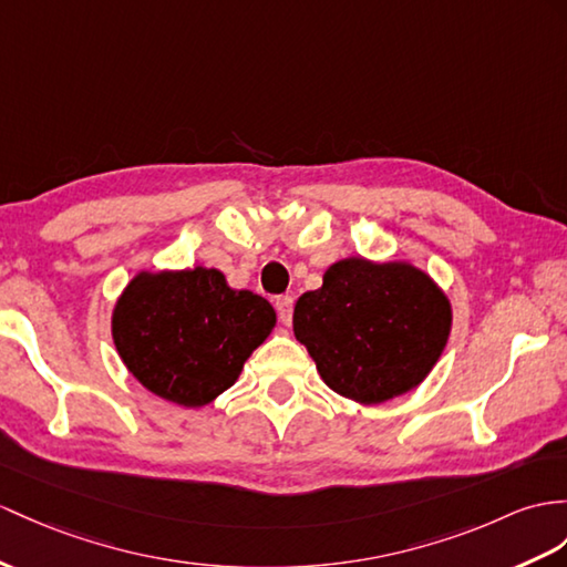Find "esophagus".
Listing matches in <instances>:
<instances>
[{
  "mask_svg": "<svg viewBox=\"0 0 567 567\" xmlns=\"http://www.w3.org/2000/svg\"><path fill=\"white\" fill-rule=\"evenodd\" d=\"M276 312H279V317H281V322L284 324H291V317H293V298L291 296H279L276 298Z\"/></svg>",
  "mask_w": 567,
  "mask_h": 567,
  "instance_id": "obj_1",
  "label": "esophagus"
}]
</instances>
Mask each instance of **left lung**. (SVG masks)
I'll return each mask as SVG.
<instances>
[{"label": "left lung", "instance_id": "1", "mask_svg": "<svg viewBox=\"0 0 567 567\" xmlns=\"http://www.w3.org/2000/svg\"><path fill=\"white\" fill-rule=\"evenodd\" d=\"M450 331L447 293L409 259L343 257L293 310V334L327 388L365 406L416 390Z\"/></svg>", "mask_w": 567, "mask_h": 567}]
</instances>
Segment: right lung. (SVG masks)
<instances>
[{
  "mask_svg": "<svg viewBox=\"0 0 567 567\" xmlns=\"http://www.w3.org/2000/svg\"><path fill=\"white\" fill-rule=\"evenodd\" d=\"M276 327L269 300L236 291L218 269L136 271L110 331L132 378L165 402L202 409L240 378Z\"/></svg>",
  "mask_w": 567,
  "mask_h": 567,
  "instance_id": "obj_1",
  "label": "right lung"
}]
</instances>
